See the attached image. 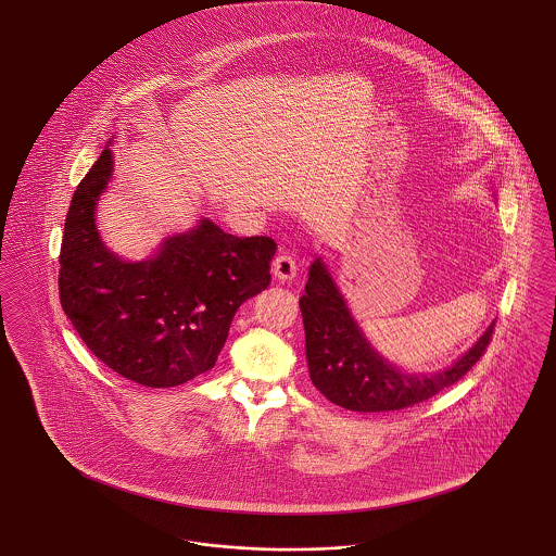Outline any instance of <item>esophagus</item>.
<instances>
[{
	"label": "esophagus",
	"mask_w": 556,
	"mask_h": 556,
	"mask_svg": "<svg viewBox=\"0 0 556 556\" xmlns=\"http://www.w3.org/2000/svg\"><path fill=\"white\" fill-rule=\"evenodd\" d=\"M273 273L277 279H293L295 273H298V265H295V258L289 254V252H279L273 261Z\"/></svg>",
	"instance_id": "obj_1"
}]
</instances>
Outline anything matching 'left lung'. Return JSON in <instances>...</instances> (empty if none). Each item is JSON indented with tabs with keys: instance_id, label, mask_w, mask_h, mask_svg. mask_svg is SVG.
<instances>
[{
	"instance_id": "1",
	"label": "left lung",
	"mask_w": 556,
	"mask_h": 556,
	"mask_svg": "<svg viewBox=\"0 0 556 556\" xmlns=\"http://www.w3.org/2000/svg\"><path fill=\"white\" fill-rule=\"evenodd\" d=\"M300 309L306 328V359L312 383L330 403L357 413L401 410L433 399L472 369L484 355L495 328V325L489 326L477 345L468 349L456 364L431 376H417L383 362L365 341L320 261L309 267Z\"/></svg>"
}]
</instances>
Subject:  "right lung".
<instances>
[{"mask_svg":"<svg viewBox=\"0 0 556 556\" xmlns=\"http://www.w3.org/2000/svg\"><path fill=\"white\" fill-rule=\"evenodd\" d=\"M113 170L106 148L77 185L59 254V300L79 339L123 378L173 388L211 369L236 309L270 283L277 244L210 219L152 261L125 263L100 242L94 211Z\"/></svg>","mask_w":556,"mask_h":556,"instance_id":"obj_1","label":"right lung"}]
</instances>
